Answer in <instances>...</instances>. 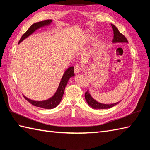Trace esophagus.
<instances>
[{
	"mask_svg": "<svg viewBox=\"0 0 150 150\" xmlns=\"http://www.w3.org/2000/svg\"><path fill=\"white\" fill-rule=\"evenodd\" d=\"M82 70V68L80 65H76L74 68V71L75 73H79Z\"/></svg>",
	"mask_w": 150,
	"mask_h": 150,
	"instance_id": "esophagus-1",
	"label": "esophagus"
}]
</instances>
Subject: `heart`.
Returning <instances> with one entry per match:
<instances>
[{"label": "heart", "instance_id": "1", "mask_svg": "<svg viewBox=\"0 0 150 150\" xmlns=\"http://www.w3.org/2000/svg\"><path fill=\"white\" fill-rule=\"evenodd\" d=\"M91 39V37H88V39H87V40H90Z\"/></svg>", "mask_w": 150, "mask_h": 150}]
</instances>
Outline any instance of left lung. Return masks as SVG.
<instances>
[{"mask_svg":"<svg viewBox=\"0 0 150 150\" xmlns=\"http://www.w3.org/2000/svg\"><path fill=\"white\" fill-rule=\"evenodd\" d=\"M111 25L113 28V34H114L112 42L113 43L128 42V41L126 39V38L120 32L119 30L117 29V28L115 26H114V25L112 24H111ZM85 98L89 106H90L91 108H94V109H108V108L113 107L114 106H115V105H117L118 103H117L111 104H102V103H98V102L96 101L91 97L90 92H89L88 90L85 93Z\"/></svg>","mask_w":150,"mask_h":150,"instance_id":"obj_1","label":"left lung"}]
</instances>
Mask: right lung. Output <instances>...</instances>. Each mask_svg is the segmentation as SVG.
Wrapping results in <instances>:
<instances>
[{
	"instance_id": "1",
	"label": "right lung",
	"mask_w": 150,
	"mask_h": 150,
	"mask_svg": "<svg viewBox=\"0 0 150 150\" xmlns=\"http://www.w3.org/2000/svg\"><path fill=\"white\" fill-rule=\"evenodd\" d=\"M52 20H45L33 24L30 27L29 29L26 31V32L23 34V35L22 36L20 40H19L18 44L21 43L24 39H26L28 37H29L30 35H31L34 31H35L39 29V28L45 26H48V25L52 23ZM73 72H74V67L73 66L69 67V68L66 70V71L64 73V75L62 76L61 81L60 82V84L58 89L57 90V91L55 92V93L53 95V96L50 98L49 99L43 101H35L29 99V98L23 95L24 98L35 106L44 108V109H53V108L58 106L60 102L61 101L64 92L65 87L67 83H68V80L69 78H71V77H73V76L75 75Z\"/></svg>"
}]
</instances>
